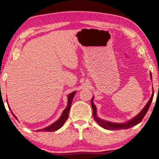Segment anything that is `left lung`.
<instances>
[{"instance_id": "left-lung-1", "label": "left lung", "mask_w": 159, "mask_h": 159, "mask_svg": "<svg viewBox=\"0 0 159 159\" xmlns=\"http://www.w3.org/2000/svg\"><path fill=\"white\" fill-rule=\"evenodd\" d=\"M150 77L151 79H152V74L150 73ZM153 97H154V90H153L152 95L151 96L149 102H147V104L145 105V107L143 108V109L139 113V114L136 116L135 117L132 118L131 120H128V122L123 123H111L109 121H106V120H102L101 118H99L97 116V108L95 104L93 103V98L91 100V105H92L93 108V117L94 119L95 120V121L98 123V124L104 129H107V130H121V129H128L130 128L133 126L138 125V123H140L144 116L146 115L147 112L148 110H149V107L151 105V103H152Z\"/></svg>"}]
</instances>
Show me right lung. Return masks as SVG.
Listing matches in <instances>:
<instances>
[{
    "label": "right lung",
    "instance_id": "add662e5",
    "mask_svg": "<svg viewBox=\"0 0 159 159\" xmlns=\"http://www.w3.org/2000/svg\"><path fill=\"white\" fill-rule=\"evenodd\" d=\"M76 91H74V92L70 93L68 95V102H67V106L65 108V109L63 111L60 118H59L57 121L53 123L52 124H51L50 125L48 126V127H46V128L40 129V130H37L36 131H38V132H53V131L57 130L61 127H62V125L64 124V123H65V121L67 120V118H68L69 110H70V109H71L72 100H73L74 96L75 94H76ZM8 107L10 108L9 106H8ZM10 111H11L12 115L14 116V117L16 118V119H17V118L15 116V115L13 114L11 110H10Z\"/></svg>",
    "mask_w": 159,
    "mask_h": 159
}]
</instances>
